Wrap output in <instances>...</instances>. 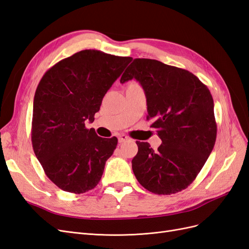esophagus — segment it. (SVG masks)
Wrapping results in <instances>:
<instances>
[{
	"instance_id": "obj_1",
	"label": "esophagus",
	"mask_w": 249,
	"mask_h": 249,
	"mask_svg": "<svg viewBox=\"0 0 249 249\" xmlns=\"http://www.w3.org/2000/svg\"><path fill=\"white\" fill-rule=\"evenodd\" d=\"M127 140H130V138L127 137V136H125V135H124V134L118 135V141H119V143L125 142V141H127Z\"/></svg>"
}]
</instances>
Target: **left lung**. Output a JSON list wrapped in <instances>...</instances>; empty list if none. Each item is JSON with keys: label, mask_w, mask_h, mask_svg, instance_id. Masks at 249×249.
<instances>
[{"label": "left lung", "mask_w": 249, "mask_h": 249, "mask_svg": "<svg viewBox=\"0 0 249 249\" xmlns=\"http://www.w3.org/2000/svg\"><path fill=\"white\" fill-rule=\"evenodd\" d=\"M135 79L144 90L147 119L158 131V150L137 141L132 160L141 186L169 195L189 186L201 170L216 141L214 102L208 87L190 71L153 59H134L120 83Z\"/></svg>", "instance_id": "8db88e82"}]
</instances>
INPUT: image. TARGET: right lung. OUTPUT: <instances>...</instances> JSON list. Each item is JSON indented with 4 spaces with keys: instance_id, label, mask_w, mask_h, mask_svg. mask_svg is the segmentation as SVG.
Here are the masks:
<instances>
[{
    "instance_id": "right-lung-1",
    "label": "right lung",
    "mask_w": 249,
    "mask_h": 249,
    "mask_svg": "<svg viewBox=\"0 0 249 249\" xmlns=\"http://www.w3.org/2000/svg\"><path fill=\"white\" fill-rule=\"evenodd\" d=\"M132 61L96 50L61 60L43 74L33 103L32 144L48 178L60 189L85 193L99 184L117 138H102L93 123L104 95Z\"/></svg>"
}]
</instances>
